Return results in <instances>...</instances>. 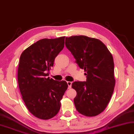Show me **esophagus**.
Segmentation results:
<instances>
[{
  "label": "esophagus",
  "instance_id": "34e87169",
  "mask_svg": "<svg viewBox=\"0 0 134 134\" xmlns=\"http://www.w3.org/2000/svg\"><path fill=\"white\" fill-rule=\"evenodd\" d=\"M67 83H68V88H71V86H72V82H71L68 81Z\"/></svg>",
  "mask_w": 134,
  "mask_h": 134
}]
</instances>
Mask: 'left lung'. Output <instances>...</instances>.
<instances>
[{"mask_svg":"<svg viewBox=\"0 0 134 134\" xmlns=\"http://www.w3.org/2000/svg\"><path fill=\"white\" fill-rule=\"evenodd\" d=\"M65 45L84 69L86 82L75 81L74 104L79 113L94 116L106 108L114 92L115 79L112 54L99 39L83 35L65 39Z\"/></svg>","mask_w":134,"mask_h":134,"instance_id":"8db88e82","label":"left lung"}]
</instances>
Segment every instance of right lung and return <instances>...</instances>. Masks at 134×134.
Here are the masks:
<instances>
[{
  "instance_id": "right-lung-1",
  "label": "right lung",
  "mask_w": 134,
  "mask_h": 134,
  "mask_svg": "<svg viewBox=\"0 0 134 134\" xmlns=\"http://www.w3.org/2000/svg\"><path fill=\"white\" fill-rule=\"evenodd\" d=\"M65 38L41 39L20 55L18 71L20 92L29 112L39 119H51L58 113L60 100L68 87L65 81L46 77L64 47Z\"/></svg>"
}]
</instances>
